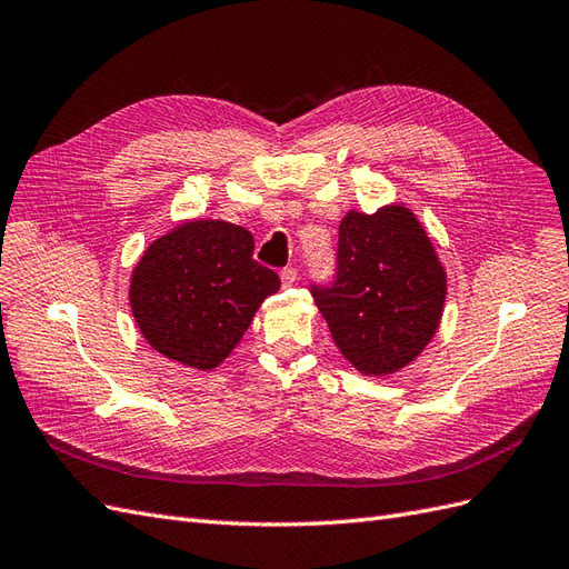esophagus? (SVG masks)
I'll return each mask as SVG.
<instances>
[{
    "mask_svg": "<svg viewBox=\"0 0 569 569\" xmlns=\"http://www.w3.org/2000/svg\"><path fill=\"white\" fill-rule=\"evenodd\" d=\"M296 281H298V269H296V267L281 269V283H283V288L296 286Z\"/></svg>",
    "mask_w": 569,
    "mask_h": 569,
    "instance_id": "esophagus-1",
    "label": "esophagus"
}]
</instances>
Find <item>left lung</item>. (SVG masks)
Segmentation results:
<instances>
[{"mask_svg":"<svg viewBox=\"0 0 569 569\" xmlns=\"http://www.w3.org/2000/svg\"><path fill=\"white\" fill-rule=\"evenodd\" d=\"M333 261L331 279L310 293L339 351L366 375L409 366L437 331L447 293L416 216L403 207L346 213Z\"/></svg>","mask_w":569,"mask_h":569,"instance_id":"obj_1","label":"left lung"}]
</instances>
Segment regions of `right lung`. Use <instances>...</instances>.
Segmentation results:
<instances>
[{"mask_svg": "<svg viewBox=\"0 0 569 569\" xmlns=\"http://www.w3.org/2000/svg\"><path fill=\"white\" fill-rule=\"evenodd\" d=\"M250 230L192 221L158 238L132 273L129 302L158 353L211 370L238 346L257 308L281 288L252 257Z\"/></svg>", "mask_w": 569, "mask_h": 569, "instance_id": "right-lung-1", "label": "right lung"}]
</instances>
